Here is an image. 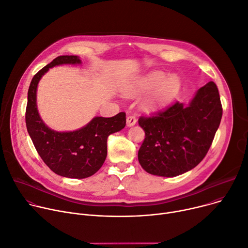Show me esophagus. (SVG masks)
<instances>
[{"mask_svg":"<svg viewBox=\"0 0 248 248\" xmlns=\"http://www.w3.org/2000/svg\"><path fill=\"white\" fill-rule=\"evenodd\" d=\"M137 124V118L135 115H128L126 118V125L127 126H133Z\"/></svg>","mask_w":248,"mask_h":248,"instance_id":"34e87169","label":"esophagus"}]
</instances>
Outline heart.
<instances>
[{"label":"heart","mask_w":248,"mask_h":248,"mask_svg":"<svg viewBox=\"0 0 248 248\" xmlns=\"http://www.w3.org/2000/svg\"><path fill=\"white\" fill-rule=\"evenodd\" d=\"M180 88V80L177 76H170L163 72L155 71L148 75L134 80L126 88V94L136 96L140 93H148V96L142 102V108L145 110H152L158 108L177 94Z\"/></svg>","instance_id":"b5f03b06"}]
</instances>
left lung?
Listing matches in <instances>:
<instances>
[{
  "mask_svg": "<svg viewBox=\"0 0 248 248\" xmlns=\"http://www.w3.org/2000/svg\"><path fill=\"white\" fill-rule=\"evenodd\" d=\"M222 117L213 81L201 88L188 106L176 102L152 117H140L145 138L139 161L148 173L172 177L195 168L206 155Z\"/></svg>",
  "mask_w": 248,
  "mask_h": 248,
  "instance_id": "8db88e82",
  "label": "left lung"
}]
</instances>
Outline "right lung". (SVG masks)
I'll list each match as a JSON object with an SVG mask.
<instances>
[{
	"label": "right lung",
	"instance_id": "right-lung-1",
	"mask_svg": "<svg viewBox=\"0 0 248 248\" xmlns=\"http://www.w3.org/2000/svg\"><path fill=\"white\" fill-rule=\"evenodd\" d=\"M78 56H60L32 78L28 91L26 124L39 155L55 173L70 178H86L104 164L109 135L125 126V112L112 118L95 117L74 131H56L42 121L37 108V89L42 77L55 65L80 63Z\"/></svg>",
	"mask_w": 248,
	"mask_h": 248
}]
</instances>
